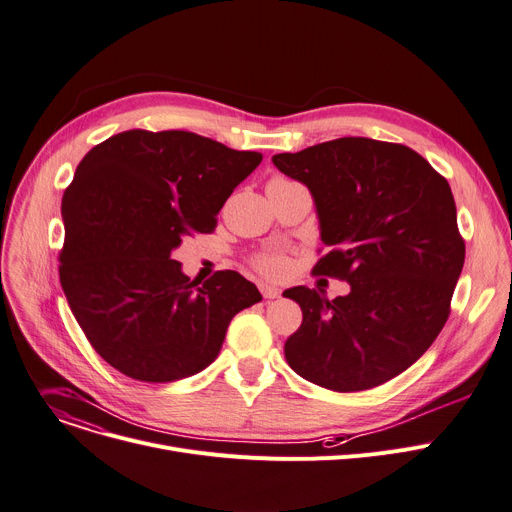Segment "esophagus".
<instances>
[{
    "mask_svg": "<svg viewBox=\"0 0 512 512\" xmlns=\"http://www.w3.org/2000/svg\"><path fill=\"white\" fill-rule=\"evenodd\" d=\"M259 290H261V294L265 296V298H280V294H282V290L278 288V286H274V284H267V282H263V284H259Z\"/></svg>",
    "mask_w": 512,
    "mask_h": 512,
    "instance_id": "obj_1",
    "label": "esophagus"
}]
</instances>
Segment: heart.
Segmentation results:
<instances>
[{
  "label": "heart",
  "mask_w": 512,
  "mask_h": 512,
  "mask_svg": "<svg viewBox=\"0 0 512 512\" xmlns=\"http://www.w3.org/2000/svg\"><path fill=\"white\" fill-rule=\"evenodd\" d=\"M286 259L282 255H265L259 259V267L269 276H280L286 271Z\"/></svg>",
  "instance_id": "1"
}]
</instances>
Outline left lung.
Listing matches in <instances>:
<instances>
[{"mask_svg":"<svg viewBox=\"0 0 512 512\" xmlns=\"http://www.w3.org/2000/svg\"><path fill=\"white\" fill-rule=\"evenodd\" d=\"M311 191L329 253L317 274L342 276L346 296L286 290L302 325L284 354L302 379L364 391L410 368L449 317L465 245L447 179L412 148L339 138L271 158Z\"/></svg>","mask_w":512,"mask_h":512,"instance_id":"left-lung-1","label":"left lung"}]
</instances>
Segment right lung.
<instances>
[{"mask_svg": "<svg viewBox=\"0 0 512 512\" xmlns=\"http://www.w3.org/2000/svg\"><path fill=\"white\" fill-rule=\"evenodd\" d=\"M191 131L131 129L94 146L61 201L59 280L92 348L146 383L208 368L236 313L261 300L224 269L201 286L173 259L212 232L224 201L261 162Z\"/></svg>", "mask_w": 512, "mask_h": 512, "instance_id": "right-lung-1", "label": "right lung"}]
</instances>
